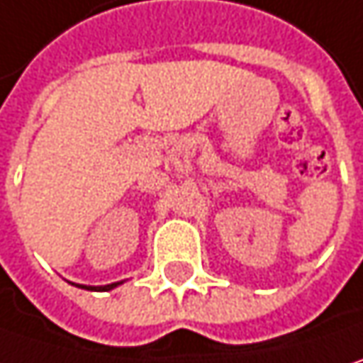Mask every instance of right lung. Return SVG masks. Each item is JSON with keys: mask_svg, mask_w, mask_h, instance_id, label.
Instances as JSON below:
<instances>
[{"mask_svg": "<svg viewBox=\"0 0 363 363\" xmlns=\"http://www.w3.org/2000/svg\"><path fill=\"white\" fill-rule=\"evenodd\" d=\"M118 284H122V282H112V284H104V286H86V284H77V286L86 289V291H112Z\"/></svg>", "mask_w": 363, "mask_h": 363, "instance_id": "add662e5", "label": "right lung"}]
</instances>
